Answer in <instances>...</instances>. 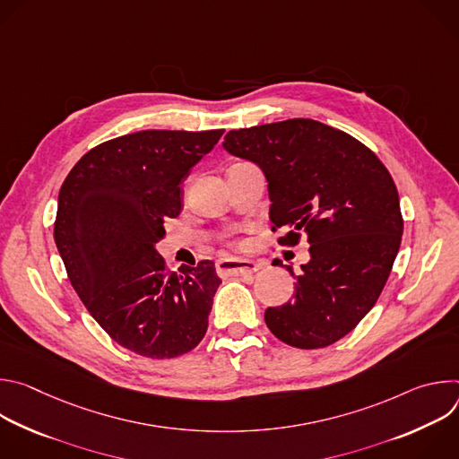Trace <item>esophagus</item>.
I'll use <instances>...</instances> for the list:
<instances>
[{
    "mask_svg": "<svg viewBox=\"0 0 459 459\" xmlns=\"http://www.w3.org/2000/svg\"><path fill=\"white\" fill-rule=\"evenodd\" d=\"M261 267L252 259L221 257L216 261V271L220 276H248L257 273Z\"/></svg>",
    "mask_w": 459,
    "mask_h": 459,
    "instance_id": "esophagus-1",
    "label": "esophagus"
}]
</instances>
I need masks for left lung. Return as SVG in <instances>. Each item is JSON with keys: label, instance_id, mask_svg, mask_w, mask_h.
Masks as SVG:
<instances>
[{"label": "left lung", "instance_id": "1", "mask_svg": "<svg viewBox=\"0 0 459 459\" xmlns=\"http://www.w3.org/2000/svg\"><path fill=\"white\" fill-rule=\"evenodd\" d=\"M223 149L254 161L269 181L280 245L310 243L294 299L265 310L283 343L329 347L376 305L403 234L398 188L379 158L351 134L314 119L230 130Z\"/></svg>", "mask_w": 459, "mask_h": 459}]
</instances>
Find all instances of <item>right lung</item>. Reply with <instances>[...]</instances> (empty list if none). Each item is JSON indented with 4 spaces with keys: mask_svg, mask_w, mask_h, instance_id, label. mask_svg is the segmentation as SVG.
Masks as SVG:
<instances>
[{
    "mask_svg": "<svg viewBox=\"0 0 459 459\" xmlns=\"http://www.w3.org/2000/svg\"><path fill=\"white\" fill-rule=\"evenodd\" d=\"M225 130H142L91 149L65 178L54 239L80 299L121 347L152 359L190 352L221 283L214 264L179 274L156 243L181 212V183Z\"/></svg>",
    "mask_w": 459,
    "mask_h": 459,
    "instance_id": "right-lung-1",
    "label": "right lung"
}]
</instances>
